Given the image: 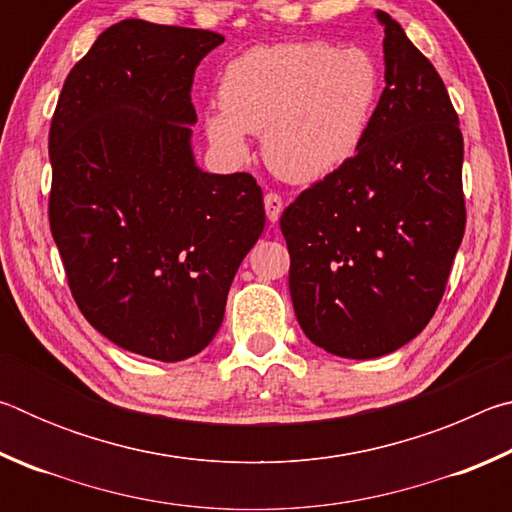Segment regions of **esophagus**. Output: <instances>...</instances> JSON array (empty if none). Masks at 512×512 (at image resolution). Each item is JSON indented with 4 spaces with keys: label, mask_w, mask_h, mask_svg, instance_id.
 I'll list each match as a JSON object with an SVG mask.
<instances>
[{
    "label": "esophagus",
    "mask_w": 512,
    "mask_h": 512,
    "mask_svg": "<svg viewBox=\"0 0 512 512\" xmlns=\"http://www.w3.org/2000/svg\"><path fill=\"white\" fill-rule=\"evenodd\" d=\"M264 207H266V216H268V221L275 223L277 219H280V214H282V207H284V203H282L280 194H275V192H268V194L264 196Z\"/></svg>",
    "instance_id": "34e87169"
}]
</instances>
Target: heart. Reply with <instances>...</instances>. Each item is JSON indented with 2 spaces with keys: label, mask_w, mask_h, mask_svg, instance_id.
Masks as SVG:
<instances>
[{
  "label": "heart",
  "mask_w": 512,
  "mask_h": 512,
  "mask_svg": "<svg viewBox=\"0 0 512 512\" xmlns=\"http://www.w3.org/2000/svg\"><path fill=\"white\" fill-rule=\"evenodd\" d=\"M381 90V67L361 47L325 40L255 47L223 67L221 106L205 110L203 128L232 160L248 155V133H264L268 167L309 185L357 158Z\"/></svg>",
  "instance_id": "obj_1"
}]
</instances>
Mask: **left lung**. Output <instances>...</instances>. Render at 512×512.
Instances as JSON below:
<instances>
[{"label": "left lung", "mask_w": 512, "mask_h": 512, "mask_svg": "<svg viewBox=\"0 0 512 512\" xmlns=\"http://www.w3.org/2000/svg\"><path fill=\"white\" fill-rule=\"evenodd\" d=\"M375 15L386 88L366 142L280 219L302 332L345 359L384 357L427 327L465 232L463 135L445 83L391 15Z\"/></svg>", "instance_id": "8db88e82"}]
</instances>
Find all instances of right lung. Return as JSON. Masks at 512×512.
<instances>
[{"instance_id":"add662e5","label":"right lung","mask_w":512,"mask_h":512,"mask_svg":"<svg viewBox=\"0 0 512 512\" xmlns=\"http://www.w3.org/2000/svg\"><path fill=\"white\" fill-rule=\"evenodd\" d=\"M223 40L112 24L51 119L49 225L76 305L108 341L164 363L210 345L266 223L250 173H207L192 151L194 72Z\"/></svg>"}]
</instances>
